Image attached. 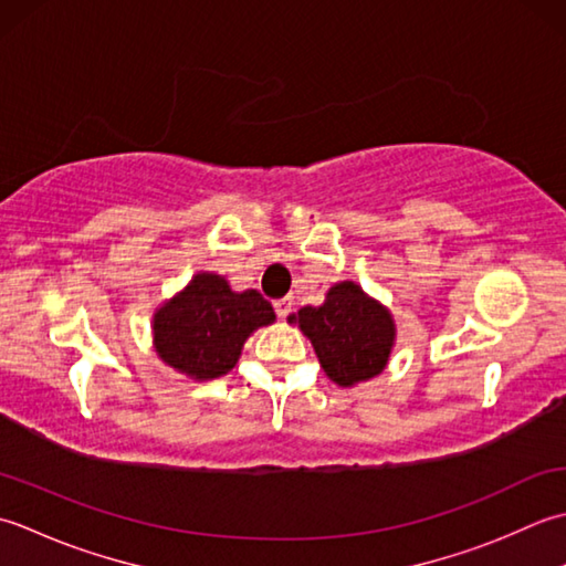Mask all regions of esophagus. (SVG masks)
Instances as JSON below:
<instances>
[{
  "mask_svg": "<svg viewBox=\"0 0 566 566\" xmlns=\"http://www.w3.org/2000/svg\"><path fill=\"white\" fill-rule=\"evenodd\" d=\"M273 307H275V315H279L281 319H285L287 315L293 313V297H281V300H275Z\"/></svg>",
  "mask_w": 566,
  "mask_h": 566,
  "instance_id": "34e87169",
  "label": "esophagus"
}]
</instances>
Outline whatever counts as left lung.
Here are the masks:
<instances>
[{
	"label": "left lung",
	"mask_w": 566,
	"mask_h": 566,
	"mask_svg": "<svg viewBox=\"0 0 566 566\" xmlns=\"http://www.w3.org/2000/svg\"><path fill=\"white\" fill-rule=\"evenodd\" d=\"M313 342L319 366L337 386H356L384 371L396 344V322L354 281L334 283L325 303L287 317Z\"/></svg>",
	"instance_id": "8db88e82"
}]
</instances>
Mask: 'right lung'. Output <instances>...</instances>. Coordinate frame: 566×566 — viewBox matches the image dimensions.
I'll use <instances>...</instances> for the list:
<instances>
[{
    "instance_id": "1",
    "label": "right lung",
    "mask_w": 566,
    "mask_h": 566,
    "mask_svg": "<svg viewBox=\"0 0 566 566\" xmlns=\"http://www.w3.org/2000/svg\"><path fill=\"white\" fill-rule=\"evenodd\" d=\"M275 319L259 291L237 293L217 273H198L154 315V347L164 364L195 380L232 371L244 342Z\"/></svg>"
}]
</instances>
